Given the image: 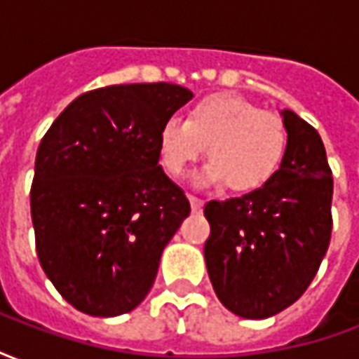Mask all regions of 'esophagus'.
<instances>
[{"mask_svg": "<svg viewBox=\"0 0 359 359\" xmlns=\"http://www.w3.org/2000/svg\"><path fill=\"white\" fill-rule=\"evenodd\" d=\"M188 200H190V205H192V211H200L202 210V205L203 202L198 198V196H192V194H188Z\"/></svg>", "mask_w": 359, "mask_h": 359, "instance_id": "34e87169", "label": "esophagus"}]
</instances>
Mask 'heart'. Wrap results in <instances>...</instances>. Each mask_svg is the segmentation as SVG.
<instances>
[{
    "label": "heart",
    "instance_id": "heart-1",
    "mask_svg": "<svg viewBox=\"0 0 359 359\" xmlns=\"http://www.w3.org/2000/svg\"><path fill=\"white\" fill-rule=\"evenodd\" d=\"M211 161L198 172L200 187L223 184L233 192H254L269 182L283 163L288 130L283 118L238 95H205L188 109L187 123L165 121L157 133L159 163L179 179L205 154Z\"/></svg>",
    "mask_w": 359,
    "mask_h": 359
}]
</instances>
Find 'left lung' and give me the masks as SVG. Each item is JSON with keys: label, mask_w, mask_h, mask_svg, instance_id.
I'll use <instances>...</instances> for the list:
<instances>
[{"label": "left lung", "mask_w": 359, "mask_h": 359, "mask_svg": "<svg viewBox=\"0 0 359 359\" xmlns=\"http://www.w3.org/2000/svg\"><path fill=\"white\" fill-rule=\"evenodd\" d=\"M288 146L275 177L254 192L203 208L211 234L203 246L211 285L229 311L265 319L308 290L332 231V171L321 136L283 111Z\"/></svg>", "instance_id": "8db88e82"}]
</instances>
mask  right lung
Returning a JSON list of instances; mask_svg holds the SVG:
<instances>
[{"mask_svg": "<svg viewBox=\"0 0 359 359\" xmlns=\"http://www.w3.org/2000/svg\"><path fill=\"white\" fill-rule=\"evenodd\" d=\"M192 92L171 82L113 84L69 103L36 154V252L82 313L115 317L148 296L190 202L159 165L157 133Z\"/></svg>", "mask_w": 359, "mask_h": 359, "instance_id": "obj_1", "label": "right lung"}]
</instances>
